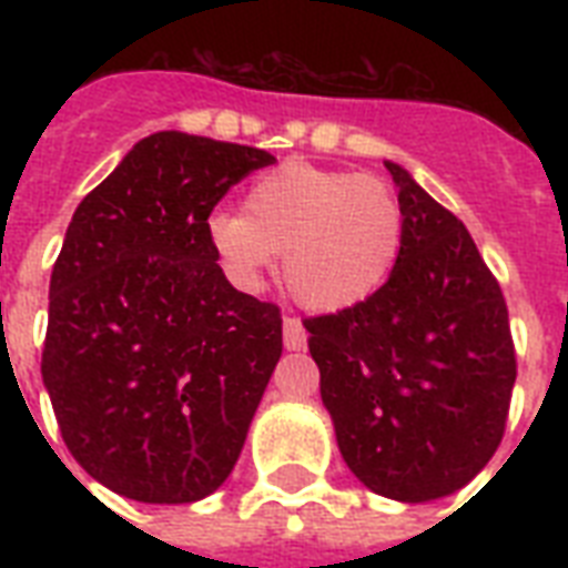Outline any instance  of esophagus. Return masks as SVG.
Segmentation results:
<instances>
[{
	"mask_svg": "<svg viewBox=\"0 0 568 568\" xmlns=\"http://www.w3.org/2000/svg\"><path fill=\"white\" fill-rule=\"evenodd\" d=\"M283 345H285V351H303V347H306V329H303L301 318L285 315L283 318Z\"/></svg>",
	"mask_w": 568,
	"mask_h": 568,
	"instance_id": "34e87169",
	"label": "esophagus"
}]
</instances>
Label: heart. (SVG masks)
Listing matches in <instances>:
<instances>
[{
    "instance_id": "1",
    "label": "heart",
    "mask_w": 568,
    "mask_h": 568,
    "mask_svg": "<svg viewBox=\"0 0 568 568\" xmlns=\"http://www.w3.org/2000/svg\"><path fill=\"white\" fill-rule=\"evenodd\" d=\"M209 244L239 285H256L283 253V283L301 306L354 310L397 267L404 205L368 173L285 162L253 182L244 214L209 217Z\"/></svg>"
}]
</instances>
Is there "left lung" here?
Returning a JSON list of instances; mask_svg holds the SVG:
<instances>
[{"instance_id": "left-lung-1", "label": "left lung", "mask_w": 568, "mask_h": 568, "mask_svg": "<svg viewBox=\"0 0 568 568\" xmlns=\"http://www.w3.org/2000/svg\"><path fill=\"white\" fill-rule=\"evenodd\" d=\"M404 250L372 301L306 318L321 400L347 468L372 493L427 504L493 459L516 383L504 294L454 214L386 162Z\"/></svg>"}]
</instances>
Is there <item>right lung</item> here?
Listing matches in <instances>:
<instances>
[{
    "mask_svg": "<svg viewBox=\"0 0 568 568\" xmlns=\"http://www.w3.org/2000/svg\"><path fill=\"white\" fill-rule=\"evenodd\" d=\"M274 162L256 146L155 132L67 226L40 372L67 448L111 493L194 504L239 463L283 318L223 276L209 214Z\"/></svg>",
    "mask_w": 568,
    "mask_h": 568,
    "instance_id": "add662e5",
    "label": "right lung"
}]
</instances>
